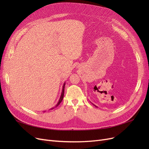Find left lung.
Returning a JSON list of instances; mask_svg holds the SVG:
<instances>
[{
	"label": "left lung",
	"mask_w": 149,
	"mask_h": 149,
	"mask_svg": "<svg viewBox=\"0 0 149 149\" xmlns=\"http://www.w3.org/2000/svg\"><path fill=\"white\" fill-rule=\"evenodd\" d=\"M93 105H94V106H95V107H97V106H96V105H94V104H93Z\"/></svg>",
	"instance_id": "obj_1"
}]
</instances>
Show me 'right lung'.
I'll use <instances>...</instances> for the list:
<instances>
[{
	"mask_svg": "<svg viewBox=\"0 0 149 149\" xmlns=\"http://www.w3.org/2000/svg\"><path fill=\"white\" fill-rule=\"evenodd\" d=\"M65 83H64V84H63V89H62V92H61V96H60V99H59V101H58V103H57V104L55 106V107H57L58 105L60 104L61 102V101H63V96H64V91H65ZM54 109V107H53V108H52L51 109ZM45 112V111H44Z\"/></svg>",
	"mask_w": 149,
	"mask_h": 149,
	"instance_id": "1",
	"label": "right lung"
}]
</instances>
